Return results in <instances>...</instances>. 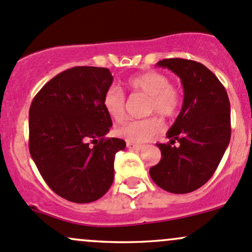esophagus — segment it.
Segmentation results:
<instances>
[{"label": "esophagus", "mask_w": 252, "mask_h": 252, "mask_svg": "<svg viewBox=\"0 0 252 252\" xmlns=\"http://www.w3.org/2000/svg\"><path fill=\"white\" fill-rule=\"evenodd\" d=\"M127 148L129 149V150H134V151H140L143 149V145L140 144H134V143H131V142H127Z\"/></svg>", "instance_id": "esophagus-1"}]
</instances>
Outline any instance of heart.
Returning <instances> with one entry per match:
<instances>
[{
    "label": "heart",
    "mask_w": 252,
    "mask_h": 252,
    "mask_svg": "<svg viewBox=\"0 0 252 252\" xmlns=\"http://www.w3.org/2000/svg\"><path fill=\"white\" fill-rule=\"evenodd\" d=\"M127 88L134 94L148 97L145 104L147 114H158L162 118H170L180 107L181 96L179 90L172 85L169 78L159 72H147L127 80ZM103 108L108 115L121 123L126 116V98L123 90L110 86L103 94ZM162 128V124L156 116L133 120L116 128V134L127 142L140 144L150 140Z\"/></svg>",
    "instance_id": "b5f03b06"
}]
</instances>
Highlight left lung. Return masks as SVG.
<instances>
[{
  "label": "left lung",
  "instance_id": "8db88e82",
  "mask_svg": "<svg viewBox=\"0 0 252 252\" xmlns=\"http://www.w3.org/2000/svg\"><path fill=\"white\" fill-rule=\"evenodd\" d=\"M156 66L180 78L184 102L167 132L169 142L158 143L161 159L151 167V179L164 191L189 193L204 185L218 168L231 139V105L216 75L199 62L164 59ZM178 141L175 147L172 144Z\"/></svg>",
  "mask_w": 252,
  "mask_h": 252
}]
</instances>
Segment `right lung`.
<instances>
[{
  "label": "right lung",
  "instance_id": "right-lung-1",
  "mask_svg": "<svg viewBox=\"0 0 252 252\" xmlns=\"http://www.w3.org/2000/svg\"><path fill=\"white\" fill-rule=\"evenodd\" d=\"M113 83L108 68L80 66L55 75L29 112L30 154L56 194L74 203L97 201L114 180V158L125 140L105 138L113 123L103 94Z\"/></svg>",
  "mask_w": 252,
  "mask_h": 252
}]
</instances>
